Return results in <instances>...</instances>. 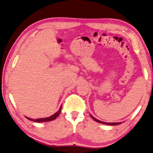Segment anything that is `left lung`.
I'll return each instance as SVG.
<instances>
[{"mask_svg": "<svg viewBox=\"0 0 153 153\" xmlns=\"http://www.w3.org/2000/svg\"><path fill=\"white\" fill-rule=\"evenodd\" d=\"M90 116H91V117L92 118V119H93L94 120H95V121L97 122V123H101V124H106V125H111V126H114V125H118V124H120L122 123H105V122H102L100 120H98V119L95 118L92 115L90 114Z\"/></svg>", "mask_w": 153, "mask_h": 153, "instance_id": "left-lung-1", "label": "left lung"}]
</instances>
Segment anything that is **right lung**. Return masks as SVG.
<instances>
[{
  "mask_svg": "<svg viewBox=\"0 0 153 153\" xmlns=\"http://www.w3.org/2000/svg\"><path fill=\"white\" fill-rule=\"evenodd\" d=\"M61 111H62V105H61L59 110H58L56 113H55L53 115L49 116V117L44 118H39V119H32V118H30L28 117H26V118L28 119V120L35 122V123H43V122H49V121H51V120H55V119L59 115Z\"/></svg>",
  "mask_w": 153,
  "mask_h": 153,
  "instance_id": "obj_1",
  "label": "right lung"
}]
</instances>
